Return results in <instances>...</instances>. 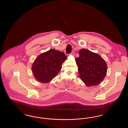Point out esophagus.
I'll return each instance as SVG.
<instances>
[{
	"label": "esophagus",
	"mask_w": 128,
	"mask_h": 128,
	"mask_svg": "<svg viewBox=\"0 0 128 128\" xmlns=\"http://www.w3.org/2000/svg\"><path fill=\"white\" fill-rule=\"evenodd\" d=\"M71 55H72V56H74L75 55V52L74 51H72L71 53Z\"/></svg>",
	"instance_id": "34e87169"
}]
</instances>
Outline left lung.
I'll list each match as a JSON object with an SVG mask.
<instances>
[{"label":"left lung","mask_w":128,"mask_h":128,"mask_svg":"<svg viewBox=\"0 0 128 128\" xmlns=\"http://www.w3.org/2000/svg\"><path fill=\"white\" fill-rule=\"evenodd\" d=\"M75 59L81 80L88 87L98 85L107 72V64L101 57L88 49H82Z\"/></svg>","instance_id":"1"}]
</instances>
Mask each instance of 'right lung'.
<instances>
[{
	"label": "right lung",
	"instance_id": "1",
	"mask_svg": "<svg viewBox=\"0 0 128 128\" xmlns=\"http://www.w3.org/2000/svg\"><path fill=\"white\" fill-rule=\"evenodd\" d=\"M66 60L63 52L51 49L37 57L32 65V74L39 82H49L59 72Z\"/></svg>",
	"mask_w": 128,
	"mask_h": 128
}]
</instances>
